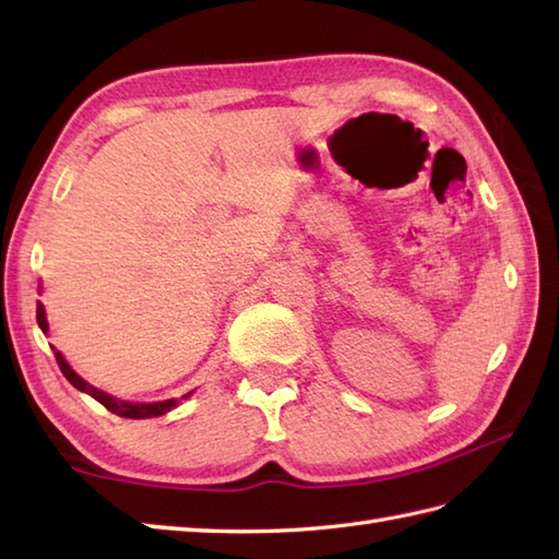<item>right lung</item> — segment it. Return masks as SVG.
<instances>
[{
	"instance_id": "obj_1",
	"label": "right lung",
	"mask_w": 559,
	"mask_h": 559,
	"mask_svg": "<svg viewBox=\"0 0 559 559\" xmlns=\"http://www.w3.org/2000/svg\"><path fill=\"white\" fill-rule=\"evenodd\" d=\"M35 317H38L40 329L47 331V319H45V310H43L40 302H38V312H35ZM55 358H57L59 370H62V374L69 379L71 384H74L79 391H86L88 396H93L98 403H103V406L108 408V411H112V413H117V415H122V418H136V420H139V418H156V415L168 413L170 408L177 406V399L158 401V403H129V401H117L115 396L105 394V391H100V389H96V386H91L88 382H83V379L67 365V360L62 358V353L55 350ZM189 394H192V391H189ZM189 394H185L182 399H187Z\"/></svg>"
}]
</instances>
